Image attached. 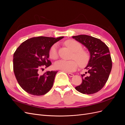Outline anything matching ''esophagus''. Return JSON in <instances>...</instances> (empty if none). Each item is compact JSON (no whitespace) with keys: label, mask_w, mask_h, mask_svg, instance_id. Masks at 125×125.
Listing matches in <instances>:
<instances>
[{"label":"esophagus","mask_w":125,"mask_h":125,"mask_svg":"<svg viewBox=\"0 0 125 125\" xmlns=\"http://www.w3.org/2000/svg\"><path fill=\"white\" fill-rule=\"evenodd\" d=\"M68 75L69 77H73V75H74V74H73V73H68Z\"/></svg>","instance_id":"34e87169"}]
</instances>
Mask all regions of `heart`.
I'll return each instance as SVG.
<instances>
[{
	"label": "heart",
	"instance_id": "1",
	"mask_svg": "<svg viewBox=\"0 0 125 125\" xmlns=\"http://www.w3.org/2000/svg\"><path fill=\"white\" fill-rule=\"evenodd\" d=\"M65 44L73 52L72 58L75 59L78 62L74 60H60L54 63V68L56 69L61 70L66 72H72L77 68L78 63L81 67H83L88 63L90 59L89 54L86 51L81 50L82 45L80 43L76 41L69 40L67 41ZM49 55L50 58L52 59L57 58V46L56 44L52 46L50 49Z\"/></svg>",
	"mask_w": 125,
	"mask_h": 125
}]
</instances>
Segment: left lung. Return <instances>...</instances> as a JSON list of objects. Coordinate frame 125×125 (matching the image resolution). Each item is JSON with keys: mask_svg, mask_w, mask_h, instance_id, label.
<instances>
[{"mask_svg": "<svg viewBox=\"0 0 125 125\" xmlns=\"http://www.w3.org/2000/svg\"><path fill=\"white\" fill-rule=\"evenodd\" d=\"M73 38L85 46L90 58L85 74H81L82 83L75 89L83 94H91L101 90L106 83L112 68L109 48L100 39L91 36L79 35Z\"/></svg>", "mask_w": 125, "mask_h": 125, "instance_id": "1", "label": "left lung"}]
</instances>
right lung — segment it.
I'll list each match as a JSON object with an SVG mask.
<instances>
[{
  "instance_id": "right-lung-1",
  "label": "right lung",
  "mask_w": 125,
  "mask_h": 125,
  "mask_svg": "<svg viewBox=\"0 0 125 125\" xmlns=\"http://www.w3.org/2000/svg\"><path fill=\"white\" fill-rule=\"evenodd\" d=\"M63 36H39L23 42L13 54V71L17 80L25 92L42 95L52 88L57 71H47L40 75L39 70L51 65L48 60L51 47Z\"/></svg>"
}]
</instances>
